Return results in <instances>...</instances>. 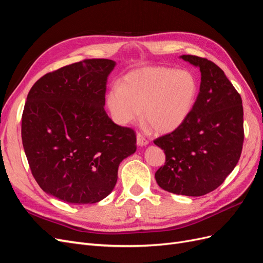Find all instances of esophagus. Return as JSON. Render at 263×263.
<instances>
[{
	"label": "esophagus",
	"instance_id": "esophagus-1",
	"mask_svg": "<svg viewBox=\"0 0 263 263\" xmlns=\"http://www.w3.org/2000/svg\"><path fill=\"white\" fill-rule=\"evenodd\" d=\"M137 145L139 146V147H144V146H147L148 145V140L142 136L141 134H137Z\"/></svg>",
	"mask_w": 263,
	"mask_h": 263
}]
</instances>
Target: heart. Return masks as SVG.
I'll list each match as a JSON object with an SVG mask.
<instances>
[{
	"label": "heart",
	"instance_id": "b5f03b06",
	"mask_svg": "<svg viewBox=\"0 0 263 263\" xmlns=\"http://www.w3.org/2000/svg\"><path fill=\"white\" fill-rule=\"evenodd\" d=\"M198 95L196 77L185 69L145 67L126 74L110 87L106 106L119 125H129L142 116L160 134L178 129L185 123Z\"/></svg>",
	"mask_w": 263,
	"mask_h": 263
}]
</instances>
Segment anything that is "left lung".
<instances>
[{
  "label": "left lung",
  "mask_w": 263,
  "mask_h": 263,
  "mask_svg": "<svg viewBox=\"0 0 263 263\" xmlns=\"http://www.w3.org/2000/svg\"><path fill=\"white\" fill-rule=\"evenodd\" d=\"M180 58L200 68V92L185 123L154 141L165 154V163L155 177L170 193L201 196L217 189L239 160L242 101L214 62L191 54Z\"/></svg>",
  "instance_id": "obj_1"
}]
</instances>
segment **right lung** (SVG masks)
Instances as JSON below:
<instances>
[{"label":"right lung","instance_id":"1","mask_svg":"<svg viewBox=\"0 0 263 263\" xmlns=\"http://www.w3.org/2000/svg\"><path fill=\"white\" fill-rule=\"evenodd\" d=\"M116 62L86 59L47 73L31 87L22 140L44 192L69 204H93L112 192L118 165L136 151V135L106 114Z\"/></svg>","mask_w":263,"mask_h":263}]
</instances>
